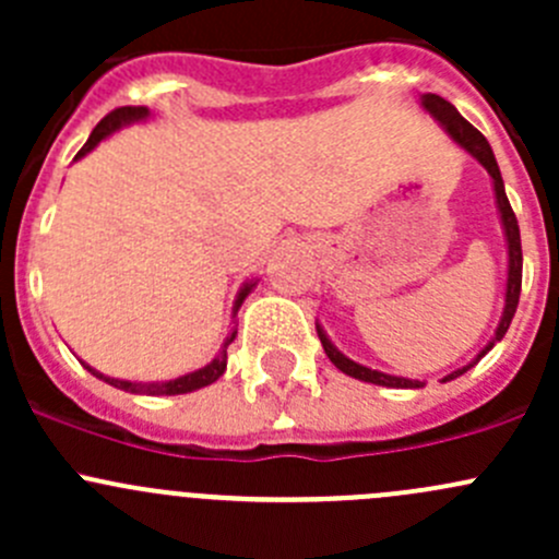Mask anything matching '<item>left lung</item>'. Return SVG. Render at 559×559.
<instances>
[{
	"label": "left lung",
	"mask_w": 559,
	"mask_h": 559,
	"mask_svg": "<svg viewBox=\"0 0 559 559\" xmlns=\"http://www.w3.org/2000/svg\"><path fill=\"white\" fill-rule=\"evenodd\" d=\"M419 107L427 112V116L432 118V121L438 123V127L443 129V132L449 134V138L454 140L456 145H460L462 151H465L467 156H473V159H476L478 165H481L484 170L489 173V178H492V191H495V207H498V216H500V229H503V238H506V253H509V264H506L503 313H500L498 326H495L492 341H489L487 346H484L481 352H478L476 357L471 359V362L462 365V368H456V370H452V373L443 376L441 381L447 384V381L460 379V376L467 373L473 365L481 362V357H487V354L492 352L495 343L503 341V335L509 332L511 319H514L516 306H520L522 240H520V224H516L514 211H511L509 197H506L503 175H500L498 159H495V154H492V148H489L487 138H484V134L478 132L476 127H471V123H467L465 118L460 116V110H456L452 103H447V99L438 97V94H421ZM316 332H319V341H321V346H324V354L330 357V362L335 365L341 373L352 376V379H359V381H368V384L389 386V389H421V386H425V381H419V379H403V376L381 373V370H373V368H368V365H359V362H354V359H348L346 354H343L341 348H337L335 343L330 341V335H326L324 326H321L319 321H316Z\"/></svg>",
	"instance_id": "8db88e82"
}]
</instances>
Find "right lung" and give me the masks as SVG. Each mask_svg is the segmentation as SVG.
I'll list each match as a JSON object with an SVG mask.
<instances>
[{"label":"right lung","mask_w":559,"mask_h":559,"mask_svg":"<svg viewBox=\"0 0 559 559\" xmlns=\"http://www.w3.org/2000/svg\"><path fill=\"white\" fill-rule=\"evenodd\" d=\"M148 118H151V110H148V107H143V105L118 107V110H112L110 116H105L103 121H99L97 127H94V132L88 134L86 145H83V148L78 151L75 162L83 159V156L92 154V151L97 148V145L103 143V140L110 138V134L118 132V129L132 127V123H143V121H148ZM253 286H257V278H248L246 284L240 286L238 297H235V302H233V321H235V316H238L240 306H243L246 297L251 295ZM235 335H238V330H235V326H233V330H229V335L224 337V343H222V348H218V354L211 359V362L202 365V368H197V370H191V373L178 376V379H170V381H127V379H112V376L99 373V370L92 368V365H88V362H83V368H86L92 376H97V379H103L105 384H110V386H116V389H123V392H132V394H151V397H162V394H189V392H197V389H202V386H211L213 381L222 379L224 370H227V348H229V343L235 341Z\"/></svg>","instance_id":"obj_1"}]
</instances>
